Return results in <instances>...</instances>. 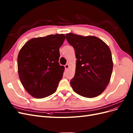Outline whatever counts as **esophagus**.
<instances>
[{"label":"esophagus","mask_w":133,"mask_h":133,"mask_svg":"<svg viewBox=\"0 0 133 133\" xmlns=\"http://www.w3.org/2000/svg\"><path fill=\"white\" fill-rule=\"evenodd\" d=\"M64 67H65V69H68V68H69V65H68V64H65V65H64Z\"/></svg>","instance_id":"esophagus-1"}]
</instances>
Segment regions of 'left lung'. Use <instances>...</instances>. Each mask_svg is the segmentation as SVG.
I'll use <instances>...</instances> for the list:
<instances>
[{"label":"left lung","instance_id":"8db88e82","mask_svg":"<svg viewBox=\"0 0 133 133\" xmlns=\"http://www.w3.org/2000/svg\"><path fill=\"white\" fill-rule=\"evenodd\" d=\"M68 42L75 51L76 66L70 85L78 94L94 98L105 89L110 82L113 67L109 48L94 36L68 33Z\"/></svg>","mask_w":133,"mask_h":133}]
</instances>
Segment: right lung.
I'll use <instances>...</instances> for the list:
<instances>
[{"label":"right lung","instance_id":"add662e5","mask_svg":"<svg viewBox=\"0 0 133 133\" xmlns=\"http://www.w3.org/2000/svg\"><path fill=\"white\" fill-rule=\"evenodd\" d=\"M65 39L63 34L33 38L20 50L18 56L19 79L33 97L45 98L57 90L65 69L58 62L59 48Z\"/></svg>","mask_w":133,"mask_h":133}]
</instances>
